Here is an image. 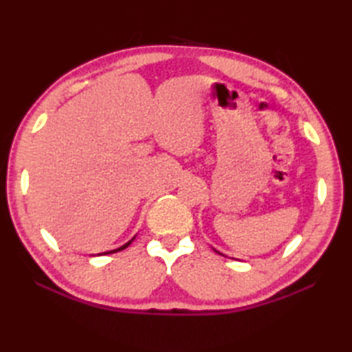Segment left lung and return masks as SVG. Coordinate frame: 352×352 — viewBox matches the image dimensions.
<instances>
[{
    "label": "left lung",
    "instance_id": "1",
    "mask_svg": "<svg viewBox=\"0 0 352 352\" xmlns=\"http://www.w3.org/2000/svg\"><path fill=\"white\" fill-rule=\"evenodd\" d=\"M214 252H217V250H216V248H214ZM217 253H220V252H217ZM220 254H222V253H220Z\"/></svg>",
    "mask_w": 352,
    "mask_h": 352
}]
</instances>
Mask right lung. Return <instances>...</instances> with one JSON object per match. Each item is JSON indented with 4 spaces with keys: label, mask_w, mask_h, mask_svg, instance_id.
Returning a JSON list of instances; mask_svg holds the SVG:
<instances>
[{
    "label": "right lung",
    "mask_w": 352,
    "mask_h": 352,
    "mask_svg": "<svg viewBox=\"0 0 352 352\" xmlns=\"http://www.w3.org/2000/svg\"><path fill=\"white\" fill-rule=\"evenodd\" d=\"M133 239H135V237H133ZM133 239H130L127 243H124V245L122 247H119V248H116V250H111V252H105V253H99V254H110V253H116V252H121V250H124V248H127L129 245H130V243H132V241Z\"/></svg>",
    "instance_id": "1"
}]
</instances>
